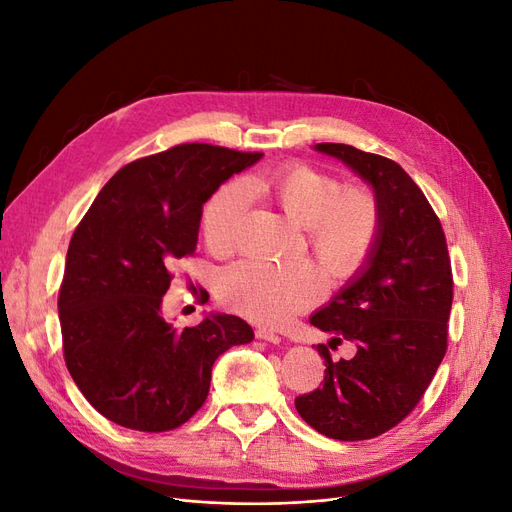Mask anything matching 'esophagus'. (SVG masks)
<instances>
[{
	"label": "esophagus",
	"instance_id": "34e87169",
	"mask_svg": "<svg viewBox=\"0 0 512 512\" xmlns=\"http://www.w3.org/2000/svg\"><path fill=\"white\" fill-rule=\"evenodd\" d=\"M256 337L258 339H265V342H271V344H280L282 342V335L269 329V327H258L256 329Z\"/></svg>",
	"mask_w": 512,
	"mask_h": 512
}]
</instances>
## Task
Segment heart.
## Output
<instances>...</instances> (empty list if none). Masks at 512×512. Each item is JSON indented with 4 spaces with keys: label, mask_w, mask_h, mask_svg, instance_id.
<instances>
[{
    "label": "heart",
    "mask_w": 512,
    "mask_h": 512,
    "mask_svg": "<svg viewBox=\"0 0 512 512\" xmlns=\"http://www.w3.org/2000/svg\"><path fill=\"white\" fill-rule=\"evenodd\" d=\"M245 192L267 198L301 226L305 250L333 280L352 275L369 256L380 230V205L365 185H339L324 170L292 162L226 183L211 196L203 213V235L213 252L235 250L245 215ZM322 282L309 262L269 265L241 260L220 277L222 299L237 312L277 322L320 297Z\"/></svg>",
    "instance_id": "obj_1"
}]
</instances>
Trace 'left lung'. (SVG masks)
Listing matches in <instances>:
<instances>
[{
    "label": "left lung",
    "mask_w": 512,
    "mask_h": 512,
    "mask_svg": "<svg viewBox=\"0 0 512 512\" xmlns=\"http://www.w3.org/2000/svg\"><path fill=\"white\" fill-rule=\"evenodd\" d=\"M367 181L380 205V230L359 273L309 322L352 342V359L333 361L324 344V382L294 406L307 425L356 442L393 429L416 408L446 354L453 273L446 237L421 188L397 162L342 143H318Z\"/></svg>",
    "instance_id": "obj_1"
}]
</instances>
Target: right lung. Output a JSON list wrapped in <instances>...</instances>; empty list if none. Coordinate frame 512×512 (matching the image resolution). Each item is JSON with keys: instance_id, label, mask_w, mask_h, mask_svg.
I'll return each instance as SVG.
<instances>
[{"instance_id": "add662e5", "label": "right lung", "mask_w": 512, "mask_h": 512, "mask_svg": "<svg viewBox=\"0 0 512 512\" xmlns=\"http://www.w3.org/2000/svg\"><path fill=\"white\" fill-rule=\"evenodd\" d=\"M262 153L185 143L119 168L76 226L59 288L64 359L108 421L170 431L205 404L222 352L254 339L239 316L175 329L162 316L170 265L192 256L211 194Z\"/></svg>"}]
</instances>
